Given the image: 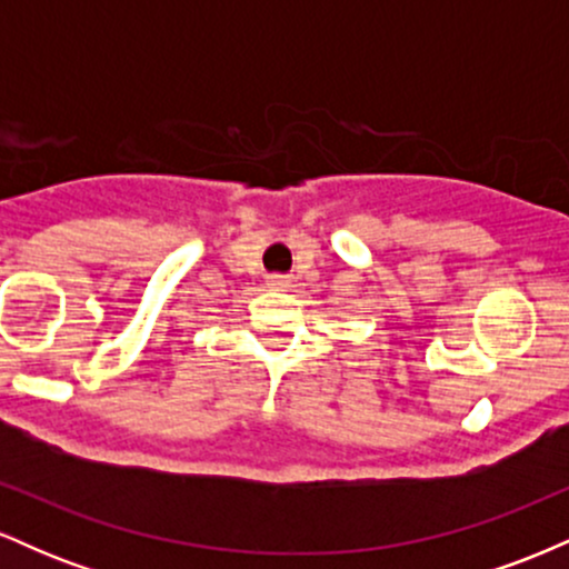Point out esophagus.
I'll return each mask as SVG.
<instances>
[{"mask_svg":"<svg viewBox=\"0 0 569 569\" xmlns=\"http://www.w3.org/2000/svg\"><path fill=\"white\" fill-rule=\"evenodd\" d=\"M267 289H272V291L289 289V278H286V276H270V278H267Z\"/></svg>","mask_w":569,"mask_h":569,"instance_id":"obj_1","label":"esophagus"}]
</instances>
